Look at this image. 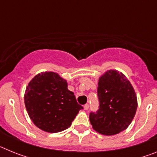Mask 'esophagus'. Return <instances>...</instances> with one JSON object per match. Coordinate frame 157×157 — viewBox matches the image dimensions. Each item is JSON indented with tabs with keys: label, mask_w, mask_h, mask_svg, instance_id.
I'll return each instance as SVG.
<instances>
[{
	"label": "esophagus",
	"mask_w": 157,
	"mask_h": 157,
	"mask_svg": "<svg viewBox=\"0 0 157 157\" xmlns=\"http://www.w3.org/2000/svg\"><path fill=\"white\" fill-rule=\"evenodd\" d=\"M89 107H90L89 104H86V105H84V109H85V110H88Z\"/></svg>",
	"instance_id": "1"
}]
</instances>
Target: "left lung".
<instances>
[{
  "mask_svg": "<svg viewBox=\"0 0 157 157\" xmlns=\"http://www.w3.org/2000/svg\"><path fill=\"white\" fill-rule=\"evenodd\" d=\"M99 107L90 113L93 128L105 135L126 130L135 116L138 101L135 92L126 76L110 70L99 78Z\"/></svg>",
  "mask_w": 157,
  "mask_h": 157,
  "instance_id": "1",
  "label": "left lung"
}]
</instances>
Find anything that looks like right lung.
Wrapping results in <instances>:
<instances>
[{
  "label": "right lung",
  "instance_id": "right-lung-1",
  "mask_svg": "<svg viewBox=\"0 0 157 157\" xmlns=\"http://www.w3.org/2000/svg\"><path fill=\"white\" fill-rule=\"evenodd\" d=\"M25 105L33 123L49 133L63 131L71 125L83 109L66 80L54 72H41L30 82L24 96Z\"/></svg>",
  "mask_w": 157,
  "mask_h": 157
}]
</instances>
